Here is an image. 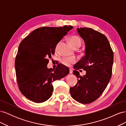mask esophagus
<instances>
[{
  "mask_svg": "<svg viewBox=\"0 0 126 126\" xmlns=\"http://www.w3.org/2000/svg\"><path fill=\"white\" fill-rule=\"evenodd\" d=\"M69 73H70V74H72V69H71V68H70V69H69Z\"/></svg>",
  "mask_w": 126,
  "mask_h": 126,
  "instance_id": "34e87169",
  "label": "esophagus"
}]
</instances>
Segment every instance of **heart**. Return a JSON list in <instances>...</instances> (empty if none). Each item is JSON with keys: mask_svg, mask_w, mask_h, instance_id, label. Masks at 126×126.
I'll use <instances>...</instances> for the list:
<instances>
[{"mask_svg": "<svg viewBox=\"0 0 126 126\" xmlns=\"http://www.w3.org/2000/svg\"><path fill=\"white\" fill-rule=\"evenodd\" d=\"M69 40L72 47L74 48L75 49H78L81 46V40L79 38V37H78L77 36H71L69 37ZM60 44V42H59V43H57V44L56 45L55 47V50L56 51L58 49ZM76 62H77V59H76V58H74V57H63V58L60 60L61 63L63 64L64 66L67 67L71 66L72 64L76 63Z\"/></svg>", "mask_w": 126, "mask_h": 126, "instance_id": "obj_1", "label": "heart"}]
</instances>
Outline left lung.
Segmentation results:
<instances>
[{
  "label": "left lung",
  "mask_w": 126,
  "mask_h": 126,
  "mask_svg": "<svg viewBox=\"0 0 126 126\" xmlns=\"http://www.w3.org/2000/svg\"><path fill=\"white\" fill-rule=\"evenodd\" d=\"M79 35L83 39L86 49L81 60L74 66V74L78 82L70 88L71 97L83 104L97 100L105 90L112 75L113 54L109 41L104 35L92 28H77ZM86 71L83 76L77 70Z\"/></svg>",
  "instance_id": "1"
}]
</instances>
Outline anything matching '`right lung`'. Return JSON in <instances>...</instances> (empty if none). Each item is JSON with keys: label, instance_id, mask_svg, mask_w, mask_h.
Returning <instances> with one entry per match:
<instances>
[{"label": "right lung", "instance_id": "right-lung-1", "mask_svg": "<svg viewBox=\"0 0 126 126\" xmlns=\"http://www.w3.org/2000/svg\"><path fill=\"white\" fill-rule=\"evenodd\" d=\"M72 28L43 27L33 30L20 43L15 70L19 89L28 99L37 103L46 101L54 90L52 82L69 74L68 68L62 63L55 69H48L47 65L57 43Z\"/></svg>", "mask_w": 126, "mask_h": 126}]
</instances>
